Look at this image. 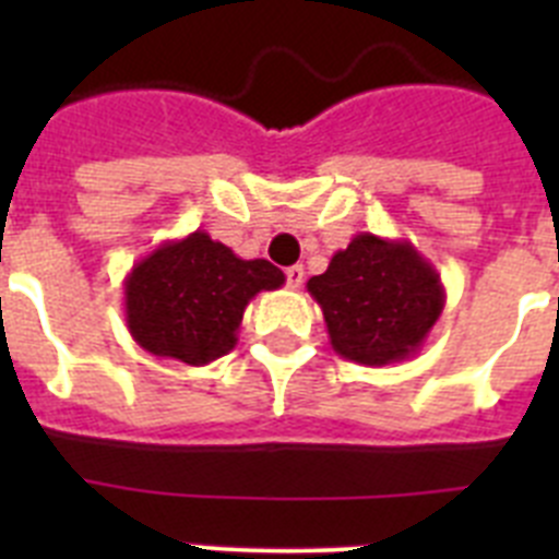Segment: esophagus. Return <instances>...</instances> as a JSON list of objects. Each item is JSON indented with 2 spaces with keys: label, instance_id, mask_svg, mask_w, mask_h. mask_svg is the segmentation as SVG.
Returning a JSON list of instances; mask_svg holds the SVG:
<instances>
[{
  "label": "esophagus",
  "instance_id": "34e87169",
  "mask_svg": "<svg viewBox=\"0 0 559 559\" xmlns=\"http://www.w3.org/2000/svg\"><path fill=\"white\" fill-rule=\"evenodd\" d=\"M285 280H288V288H299L305 280L302 265H290V269H285Z\"/></svg>",
  "mask_w": 559,
  "mask_h": 559
}]
</instances>
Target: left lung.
<instances>
[{
  "mask_svg": "<svg viewBox=\"0 0 559 559\" xmlns=\"http://www.w3.org/2000/svg\"><path fill=\"white\" fill-rule=\"evenodd\" d=\"M308 290L341 358L386 367L417 355L445 308L437 269L408 240L358 231Z\"/></svg>",
  "mask_w": 559,
  "mask_h": 559,
  "instance_id": "8db88e82",
  "label": "left lung"
}]
</instances>
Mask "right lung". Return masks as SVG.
Instances as JSON below:
<instances>
[{"label": "right lung", "instance_id": "add662e5", "mask_svg": "<svg viewBox=\"0 0 559 559\" xmlns=\"http://www.w3.org/2000/svg\"><path fill=\"white\" fill-rule=\"evenodd\" d=\"M283 285L269 260H243L199 229L165 240L128 271V333L156 358L204 367L235 349L246 305Z\"/></svg>", "mask_w": 559, "mask_h": 559}]
</instances>
